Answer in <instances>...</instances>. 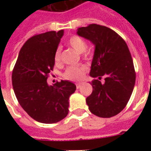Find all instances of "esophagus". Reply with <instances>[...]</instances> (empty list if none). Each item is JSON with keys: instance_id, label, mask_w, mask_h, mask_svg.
Returning a JSON list of instances; mask_svg holds the SVG:
<instances>
[{"instance_id": "1", "label": "esophagus", "mask_w": 151, "mask_h": 151, "mask_svg": "<svg viewBox=\"0 0 151 151\" xmlns=\"http://www.w3.org/2000/svg\"><path fill=\"white\" fill-rule=\"evenodd\" d=\"M81 85H82V82H78L76 84V86H77V88H81Z\"/></svg>"}]
</instances>
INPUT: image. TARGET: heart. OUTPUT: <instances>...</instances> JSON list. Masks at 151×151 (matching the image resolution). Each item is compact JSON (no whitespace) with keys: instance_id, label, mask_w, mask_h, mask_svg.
I'll return each instance as SVG.
<instances>
[{"instance_id":"1","label":"heart","mask_w":151,"mask_h":151,"mask_svg":"<svg viewBox=\"0 0 151 151\" xmlns=\"http://www.w3.org/2000/svg\"><path fill=\"white\" fill-rule=\"evenodd\" d=\"M68 45L73 48L78 53H81L82 56L88 58L92 55V51L87 47L86 41L81 37L78 35H73L68 40ZM54 60L56 64L60 63L62 60V48L60 46L57 47L55 51ZM85 68L84 66H68L63 73L64 78L67 80H78L82 78Z\"/></svg>"}]
</instances>
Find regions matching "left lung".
I'll return each mask as SVG.
<instances>
[{
	"instance_id": "8db88e82",
	"label": "left lung",
	"mask_w": 151,
	"mask_h": 151,
	"mask_svg": "<svg viewBox=\"0 0 151 151\" xmlns=\"http://www.w3.org/2000/svg\"><path fill=\"white\" fill-rule=\"evenodd\" d=\"M77 34L95 45L90 76L97 79L91 82L93 90L86 99L88 109L98 117H114L125 107L136 82L128 45L116 32L104 26L90 24L78 28Z\"/></svg>"
}]
</instances>
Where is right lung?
I'll list each match as a JSON object with an SVG mask.
<instances>
[{
  "label": "right lung",
  "instance_id": "add662e5",
  "mask_svg": "<svg viewBox=\"0 0 151 151\" xmlns=\"http://www.w3.org/2000/svg\"><path fill=\"white\" fill-rule=\"evenodd\" d=\"M63 29L34 35L19 51L12 71L15 96L22 109L35 121L45 124L60 122L67 116L69 98L76 90L70 81L47 82L55 65V51L59 46Z\"/></svg>",
  "mask_w": 151,
  "mask_h": 151
}]
</instances>
